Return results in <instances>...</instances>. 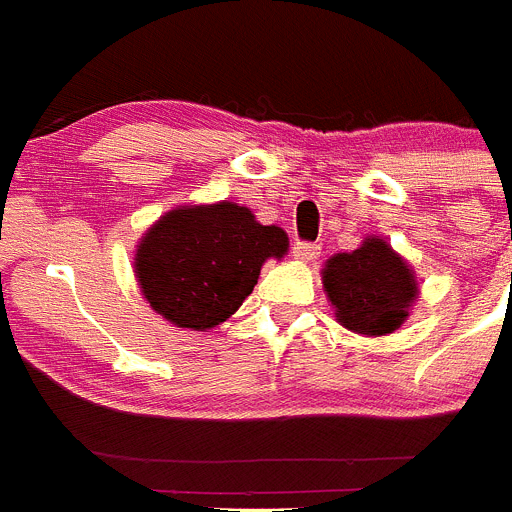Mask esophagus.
I'll return each mask as SVG.
<instances>
[{"label": "esophagus", "instance_id": "obj_1", "mask_svg": "<svg viewBox=\"0 0 512 512\" xmlns=\"http://www.w3.org/2000/svg\"><path fill=\"white\" fill-rule=\"evenodd\" d=\"M320 253V246H315V243H295V248H292V256H295L297 261H315L318 259Z\"/></svg>", "mask_w": 512, "mask_h": 512}]
</instances>
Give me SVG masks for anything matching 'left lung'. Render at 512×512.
Masks as SVG:
<instances>
[{
	"label": "left lung",
	"instance_id": "left-lung-1",
	"mask_svg": "<svg viewBox=\"0 0 512 512\" xmlns=\"http://www.w3.org/2000/svg\"><path fill=\"white\" fill-rule=\"evenodd\" d=\"M320 277L338 323L366 338L400 330L420 295L413 266L379 235L330 256Z\"/></svg>",
	"mask_w": 512,
	"mask_h": 512
}]
</instances>
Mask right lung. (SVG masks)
I'll list each match as a JSON object with an SVG mask.
<instances>
[{"mask_svg": "<svg viewBox=\"0 0 512 512\" xmlns=\"http://www.w3.org/2000/svg\"><path fill=\"white\" fill-rule=\"evenodd\" d=\"M289 238L235 202L179 205L138 241V287L174 328L212 330L253 292L266 259L282 261Z\"/></svg>", "mask_w": 512, "mask_h": 512, "instance_id": "obj_1", "label": "right lung"}]
</instances>
